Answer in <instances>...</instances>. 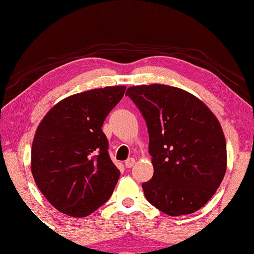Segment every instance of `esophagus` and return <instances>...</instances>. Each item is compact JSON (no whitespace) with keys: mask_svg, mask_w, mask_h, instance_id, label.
Segmentation results:
<instances>
[{"mask_svg":"<svg viewBox=\"0 0 254 254\" xmlns=\"http://www.w3.org/2000/svg\"><path fill=\"white\" fill-rule=\"evenodd\" d=\"M133 166H135V158L130 157L125 161V167L127 168H132Z\"/></svg>","mask_w":254,"mask_h":254,"instance_id":"34e87169","label":"esophagus"}]
</instances>
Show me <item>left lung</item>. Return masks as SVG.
<instances>
[{"instance_id":"obj_1","label":"left lung","mask_w":254,"mask_h":254,"mask_svg":"<svg viewBox=\"0 0 254 254\" xmlns=\"http://www.w3.org/2000/svg\"><path fill=\"white\" fill-rule=\"evenodd\" d=\"M149 132L154 175L146 200L167 215L196 212L222 182L227 155L221 125L204 104L181 88L152 84L127 88Z\"/></svg>"}]
</instances>
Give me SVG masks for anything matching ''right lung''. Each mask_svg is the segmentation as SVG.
<instances>
[{
    "label": "right lung",
    "instance_id": "add662e5",
    "mask_svg": "<svg viewBox=\"0 0 254 254\" xmlns=\"http://www.w3.org/2000/svg\"><path fill=\"white\" fill-rule=\"evenodd\" d=\"M125 86H108L67 97L45 116L32 146V174L54 208L90 215L109 200L121 175L109 155L102 127Z\"/></svg>",
    "mask_w": 254,
    "mask_h": 254
}]
</instances>
